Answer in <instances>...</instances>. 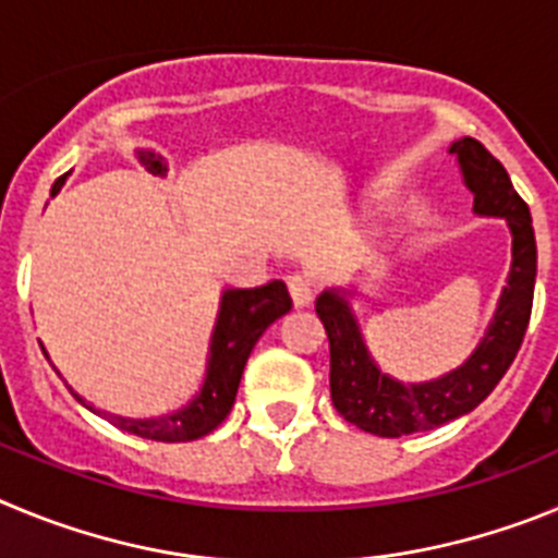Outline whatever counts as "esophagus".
<instances>
[{"label":"esophagus","instance_id":"34e87169","mask_svg":"<svg viewBox=\"0 0 558 558\" xmlns=\"http://www.w3.org/2000/svg\"><path fill=\"white\" fill-rule=\"evenodd\" d=\"M288 290H290V299H293V307L302 310L313 302V284H310L304 276H290Z\"/></svg>","mask_w":558,"mask_h":558}]
</instances>
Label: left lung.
<instances>
[{
	"mask_svg": "<svg viewBox=\"0 0 558 558\" xmlns=\"http://www.w3.org/2000/svg\"><path fill=\"white\" fill-rule=\"evenodd\" d=\"M450 153L472 192V211L502 218L511 231V268L489 327L461 366L425 383H405L377 366L360 329L357 288H329L315 299V313L329 338V391L332 405L360 430L383 438L411 436L447 425L475 411L509 372L520 352L534 304L536 240L531 211L511 186L509 172L477 140L452 142Z\"/></svg>",
	"mask_w": 558,
	"mask_h": 558,
	"instance_id": "left-lung-1",
	"label": "left lung"
}]
</instances>
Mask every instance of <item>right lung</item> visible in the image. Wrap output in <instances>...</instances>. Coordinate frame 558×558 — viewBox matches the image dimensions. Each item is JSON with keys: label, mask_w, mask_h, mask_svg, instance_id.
Returning a JSON list of instances; mask_svg holds the SVG:
<instances>
[{"label": "right lung", "mask_w": 558, "mask_h": 558, "mask_svg": "<svg viewBox=\"0 0 558 558\" xmlns=\"http://www.w3.org/2000/svg\"><path fill=\"white\" fill-rule=\"evenodd\" d=\"M136 161H140L147 172H153V175H165L167 172V159L161 153L150 150V147L136 150ZM66 175H61V179L52 184V198H56L58 192H61V186L66 184ZM290 307H293V302H290L284 282H279V279L254 290L226 288L223 293H220L218 318H215V327H211L204 383H201V388L195 391V397H192L184 408H179V411L145 418L117 416V413L97 411L92 402H86V399L77 391H72V388H69V391L75 393V399L83 408H88V411L97 413V416L108 418L113 427L133 433V436L150 438V441H167V445H172V441H195V438L215 430V427L229 416L251 349L256 347V340L263 338L265 329H268L276 318H282ZM44 354H47V349H44Z\"/></svg>", "instance_id": "obj_1"}]
</instances>
